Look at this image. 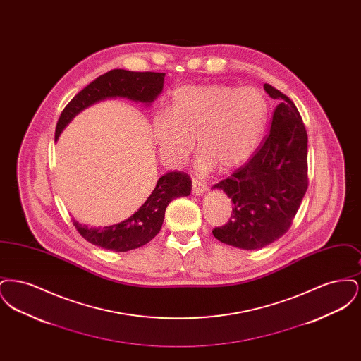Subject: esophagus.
<instances>
[{"instance_id": "1", "label": "esophagus", "mask_w": 361, "mask_h": 361, "mask_svg": "<svg viewBox=\"0 0 361 361\" xmlns=\"http://www.w3.org/2000/svg\"><path fill=\"white\" fill-rule=\"evenodd\" d=\"M207 190L206 183L200 178H193L192 180V193L193 195H203Z\"/></svg>"}]
</instances>
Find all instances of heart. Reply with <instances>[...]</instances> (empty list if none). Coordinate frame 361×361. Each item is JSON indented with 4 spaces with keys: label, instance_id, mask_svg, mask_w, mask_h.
<instances>
[{
    "label": "heart",
    "instance_id": "b5f03b06",
    "mask_svg": "<svg viewBox=\"0 0 361 361\" xmlns=\"http://www.w3.org/2000/svg\"><path fill=\"white\" fill-rule=\"evenodd\" d=\"M269 115V104L256 87L183 86L173 92L171 111L157 112L152 131L159 154L181 166L195 146L200 171L218 165L231 169L257 149Z\"/></svg>",
    "mask_w": 361,
    "mask_h": 361
}]
</instances>
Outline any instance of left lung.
<instances>
[{
    "label": "left lung",
    "instance_id": "8db88e82",
    "mask_svg": "<svg viewBox=\"0 0 361 361\" xmlns=\"http://www.w3.org/2000/svg\"><path fill=\"white\" fill-rule=\"evenodd\" d=\"M265 92L279 100L271 131L253 157L212 188L222 189L234 208L227 224L215 227L216 240L245 249H261L291 227L309 187L307 131L290 97L269 84Z\"/></svg>",
    "mask_w": 361,
    "mask_h": 361
}]
</instances>
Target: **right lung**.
<instances>
[{
	"instance_id": "1",
	"label": "right lung",
	"mask_w": 361,
	"mask_h": 361,
	"mask_svg": "<svg viewBox=\"0 0 361 361\" xmlns=\"http://www.w3.org/2000/svg\"><path fill=\"white\" fill-rule=\"evenodd\" d=\"M165 73L154 71H128L114 69L97 77L93 82L77 93L62 111L56 128L55 139L77 114L86 106L109 97H127L133 102L152 103L162 92ZM192 180L184 172L164 174L155 185L154 190L134 215L121 224L106 226L103 228L87 227L73 221L77 231L87 242L114 252H128L140 247L154 238L159 233L165 209L176 197L188 196Z\"/></svg>"
}]
</instances>
